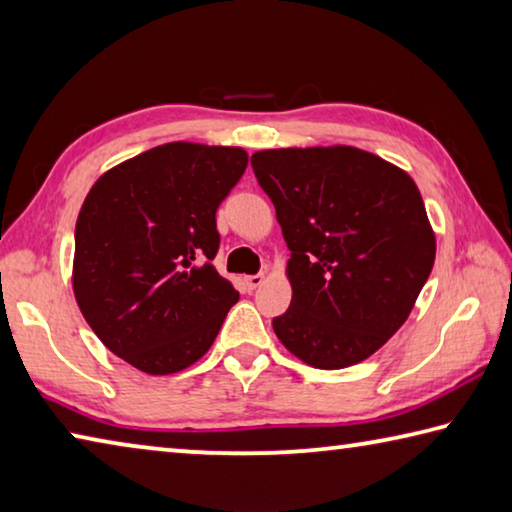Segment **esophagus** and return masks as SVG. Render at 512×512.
I'll return each instance as SVG.
<instances>
[{
  "label": "esophagus",
  "mask_w": 512,
  "mask_h": 512,
  "mask_svg": "<svg viewBox=\"0 0 512 512\" xmlns=\"http://www.w3.org/2000/svg\"><path fill=\"white\" fill-rule=\"evenodd\" d=\"M262 282H264V275H246V277H244V284H246L248 291L257 289Z\"/></svg>",
  "instance_id": "34e87169"
}]
</instances>
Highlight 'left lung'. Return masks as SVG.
<instances>
[{
  "label": "left lung",
  "mask_w": 512,
  "mask_h": 512,
  "mask_svg": "<svg viewBox=\"0 0 512 512\" xmlns=\"http://www.w3.org/2000/svg\"><path fill=\"white\" fill-rule=\"evenodd\" d=\"M250 164L291 250L277 339L320 370L368 359L409 318L436 259L413 178L354 146L268 149Z\"/></svg>",
  "instance_id": "obj_1"
}]
</instances>
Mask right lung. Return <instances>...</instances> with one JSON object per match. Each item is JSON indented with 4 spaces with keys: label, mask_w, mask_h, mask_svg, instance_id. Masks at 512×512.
<instances>
[{
    "label": "right lung",
    "mask_w": 512,
    "mask_h": 512,
    "mask_svg": "<svg viewBox=\"0 0 512 512\" xmlns=\"http://www.w3.org/2000/svg\"><path fill=\"white\" fill-rule=\"evenodd\" d=\"M246 164L239 146L171 142L112 167L85 196L76 302L101 343L146 375L201 359L239 300L212 259L216 210Z\"/></svg>",
    "instance_id": "1"
}]
</instances>
